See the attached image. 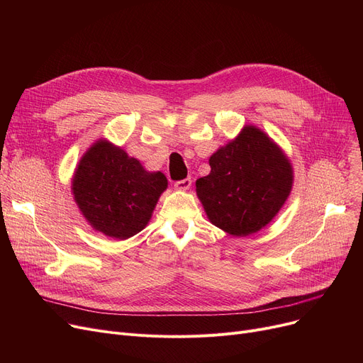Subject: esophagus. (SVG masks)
<instances>
[{
  "mask_svg": "<svg viewBox=\"0 0 363 363\" xmlns=\"http://www.w3.org/2000/svg\"><path fill=\"white\" fill-rule=\"evenodd\" d=\"M189 186H191V178H185L175 182V188L181 189V191H185V189H188Z\"/></svg>",
  "mask_w": 363,
  "mask_h": 363,
  "instance_id": "34e87169",
  "label": "esophagus"
}]
</instances>
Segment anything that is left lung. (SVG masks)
I'll return each instance as SVG.
<instances>
[{
    "label": "left lung",
    "instance_id": "1",
    "mask_svg": "<svg viewBox=\"0 0 363 363\" xmlns=\"http://www.w3.org/2000/svg\"><path fill=\"white\" fill-rule=\"evenodd\" d=\"M208 163L211 174L197 179L196 191L207 218L228 234L245 237L260 231L290 196L289 159L255 126H245Z\"/></svg>",
    "mask_w": 363,
    "mask_h": 363
}]
</instances>
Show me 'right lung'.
<instances>
[{
  "mask_svg": "<svg viewBox=\"0 0 363 363\" xmlns=\"http://www.w3.org/2000/svg\"><path fill=\"white\" fill-rule=\"evenodd\" d=\"M166 186L162 172L144 170L137 159L107 141H97L85 152L72 182L86 220L118 240L144 230Z\"/></svg>",
  "mask_w": 363,
  "mask_h": 363,
  "instance_id": "right-lung-1",
  "label": "right lung"
}]
</instances>
